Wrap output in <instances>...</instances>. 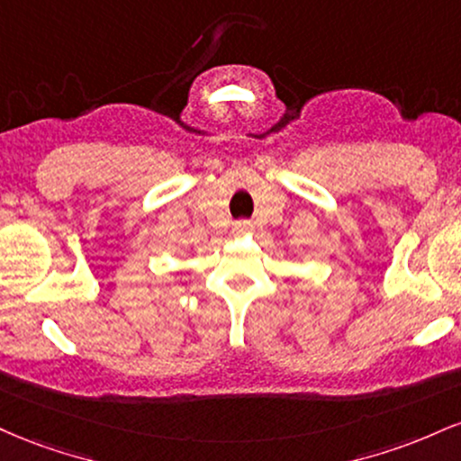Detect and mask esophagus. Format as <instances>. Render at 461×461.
<instances>
[{"label": "esophagus", "instance_id": "esophagus-1", "mask_svg": "<svg viewBox=\"0 0 461 461\" xmlns=\"http://www.w3.org/2000/svg\"><path fill=\"white\" fill-rule=\"evenodd\" d=\"M235 232L237 235H248V232H252V224L250 221H237L235 224Z\"/></svg>", "mask_w": 461, "mask_h": 461}]
</instances>
